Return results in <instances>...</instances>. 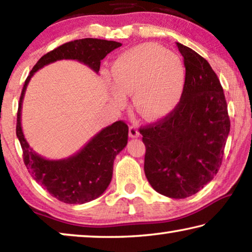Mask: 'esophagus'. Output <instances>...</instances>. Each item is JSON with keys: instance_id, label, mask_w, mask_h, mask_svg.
Returning <instances> with one entry per match:
<instances>
[{"instance_id": "esophagus-1", "label": "esophagus", "mask_w": 252, "mask_h": 252, "mask_svg": "<svg viewBox=\"0 0 252 252\" xmlns=\"http://www.w3.org/2000/svg\"><path fill=\"white\" fill-rule=\"evenodd\" d=\"M129 135L131 136V138H138V136L140 135V132L138 130V127L134 126H131L129 127Z\"/></svg>"}]
</instances>
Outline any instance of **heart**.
<instances>
[{
	"label": "heart",
	"mask_w": 252,
	"mask_h": 252,
	"mask_svg": "<svg viewBox=\"0 0 252 252\" xmlns=\"http://www.w3.org/2000/svg\"><path fill=\"white\" fill-rule=\"evenodd\" d=\"M114 87L112 99L126 101L125 93H133L140 116L156 120L171 113L180 103L186 85V66L178 54L160 45L147 43L122 53L111 67Z\"/></svg>",
	"instance_id": "1"
}]
</instances>
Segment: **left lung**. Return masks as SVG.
Listing matches in <instances>:
<instances>
[{"instance_id":"left-lung-1","label":"left lung","mask_w":252,"mask_h":252,"mask_svg":"<svg viewBox=\"0 0 252 252\" xmlns=\"http://www.w3.org/2000/svg\"><path fill=\"white\" fill-rule=\"evenodd\" d=\"M177 46L186 66L180 103L140 133L146 146L144 173L149 183L165 197L185 199L218 172L230 119L223 89L207 60L181 43Z\"/></svg>"}]
</instances>
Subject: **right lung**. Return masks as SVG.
<instances>
[{"mask_svg":"<svg viewBox=\"0 0 252 252\" xmlns=\"http://www.w3.org/2000/svg\"><path fill=\"white\" fill-rule=\"evenodd\" d=\"M122 44L116 41L82 39L67 42L43 55L25 80L20 96L16 120V136L23 150V160L32 178L52 197L70 204L92 201L104 192L113 173V162L127 143L129 127L117 121L102 129L73 156L49 160L33 150L24 138L21 114L28 84L36 71L59 60H76L97 73L101 60Z\"/></svg>","mask_w":252,"mask_h":252,"instance_id":"add662e5","label":"right lung"}]
</instances>
